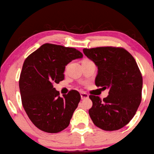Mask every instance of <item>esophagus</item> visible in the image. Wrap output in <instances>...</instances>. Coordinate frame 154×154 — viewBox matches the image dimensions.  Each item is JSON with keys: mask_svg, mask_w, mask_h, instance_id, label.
Returning a JSON list of instances; mask_svg holds the SVG:
<instances>
[{"mask_svg": "<svg viewBox=\"0 0 154 154\" xmlns=\"http://www.w3.org/2000/svg\"><path fill=\"white\" fill-rule=\"evenodd\" d=\"M80 95H81V97H82V100L88 99L89 97V95L88 94L85 93V92H82V93L80 94Z\"/></svg>", "mask_w": 154, "mask_h": 154, "instance_id": "1", "label": "esophagus"}]
</instances>
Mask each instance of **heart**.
<instances>
[{
	"instance_id": "obj_1",
	"label": "heart",
	"mask_w": 154,
	"mask_h": 154,
	"mask_svg": "<svg viewBox=\"0 0 154 154\" xmlns=\"http://www.w3.org/2000/svg\"><path fill=\"white\" fill-rule=\"evenodd\" d=\"M66 68H67V66H66Z\"/></svg>"
}]
</instances>
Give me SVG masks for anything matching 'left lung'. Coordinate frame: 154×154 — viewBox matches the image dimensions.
<instances>
[{
	"mask_svg": "<svg viewBox=\"0 0 154 154\" xmlns=\"http://www.w3.org/2000/svg\"><path fill=\"white\" fill-rule=\"evenodd\" d=\"M83 51L97 66L96 85L109 89L108 96L103 100L89 96L93 102L89 116L102 130H119L131 121L141 102L143 77L137 64L121 47H97Z\"/></svg>",
	"mask_w": 154,
	"mask_h": 154,
	"instance_id": "left-lung-1",
	"label": "left lung"
}]
</instances>
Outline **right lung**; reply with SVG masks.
I'll return each mask as SVG.
<instances>
[{"mask_svg":"<svg viewBox=\"0 0 154 154\" xmlns=\"http://www.w3.org/2000/svg\"><path fill=\"white\" fill-rule=\"evenodd\" d=\"M82 57L76 48L46 43L25 60L19 81L21 102L30 121L39 129L57 133L69 125L80 94L72 89L60 97L53 85L64 79L68 63Z\"/></svg>","mask_w":154,"mask_h":154,"instance_id":"obj_1","label":"right lung"}]
</instances>
